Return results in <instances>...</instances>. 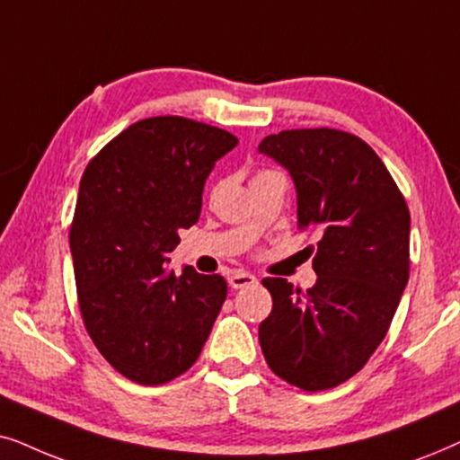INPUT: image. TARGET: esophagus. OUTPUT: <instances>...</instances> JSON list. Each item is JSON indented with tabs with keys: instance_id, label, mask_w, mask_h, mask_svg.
I'll return each mask as SVG.
<instances>
[{
	"instance_id": "obj_1",
	"label": "esophagus",
	"mask_w": 460,
	"mask_h": 460,
	"mask_svg": "<svg viewBox=\"0 0 460 460\" xmlns=\"http://www.w3.org/2000/svg\"><path fill=\"white\" fill-rule=\"evenodd\" d=\"M256 281H259V279H256L252 273H246V271H235V273L229 275V286L235 288V290H240V288L254 286Z\"/></svg>"
}]
</instances>
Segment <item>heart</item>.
Wrapping results in <instances>:
<instances>
[{"label": "heart", "mask_w": 460, "mask_h": 460, "mask_svg": "<svg viewBox=\"0 0 460 460\" xmlns=\"http://www.w3.org/2000/svg\"><path fill=\"white\" fill-rule=\"evenodd\" d=\"M267 172H271V170H261V172L256 174V176H262V174H267ZM256 176H254V179H256Z\"/></svg>", "instance_id": "obj_1"}]
</instances>
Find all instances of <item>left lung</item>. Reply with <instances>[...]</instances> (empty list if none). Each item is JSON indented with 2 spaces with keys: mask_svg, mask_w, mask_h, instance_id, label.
Instances as JSON below:
<instances>
[{
  "mask_svg": "<svg viewBox=\"0 0 460 460\" xmlns=\"http://www.w3.org/2000/svg\"><path fill=\"white\" fill-rule=\"evenodd\" d=\"M259 151L290 172L298 229L320 234L303 292L265 278L273 309L259 326L269 368L303 391H323L364 368L394 320L410 275V212L368 143L334 128L281 130Z\"/></svg>",
  "mask_w": 460,
  "mask_h": 460,
  "instance_id": "8db88e82",
  "label": "left lung"
}]
</instances>
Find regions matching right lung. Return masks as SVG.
<instances>
[{
	"label": "right lung",
	"mask_w": 460,
	"mask_h": 460,
	"mask_svg": "<svg viewBox=\"0 0 460 460\" xmlns=\"http://www.w3.org/2000/svg\"><path fill=\"white\" fill-rule=\"evenodd\" d=\"M235 145L231 132L179 115L140 119L79 182L69 231L79 311L102 358L134 383L191 368L223 307V275H176L168 254L179 229L198 223L214 162Z\"/></svg>",
	"instance_id": "1"
}]
</instances>
